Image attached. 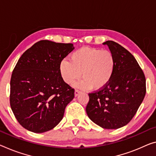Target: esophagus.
Masks as SVG:
<instances>
[{"mask_svg": "<svg viewBox=\"0 0 156 156\" xmlns=\"http://www.w3.org/2000/svg\"><path fill=\"white\" fill-rule=\"evenodd\" d=\"M80 91L79 90H75V97H76V96H78V95L80 94Z\"/></svg>", "mask_w": 156, "mask_h": 156, "instance_id": "obj_1", "label": "esophagus"}]
</instances>
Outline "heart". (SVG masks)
<instances>
[{"label":"heart","mask_w":156,"mask_h":156,"mask_svg":"<svg viewBox=\"0 0 156 156\" xmlns=\"http://www.w3.org/2000/svg\"><path fill=\"white\" fill-rule=\"evenodd\" d=\"M116 68V58L112 52L97 48L83 47L70 55V61L63 60L60 73L64 81L82 89H101L111 81Z\"/></svg>","instance_id":"b5f03b06"}]
</instances>
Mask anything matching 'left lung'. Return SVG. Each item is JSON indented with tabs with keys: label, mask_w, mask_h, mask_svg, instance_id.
Instances as JSON below:
<instances>
[{
	"label": "left lung",
	"mask_w": 156,
	"mask_h": 156,
	"mask_svg": "<svg viewBox=\"0 0 156 156\" xmlns=\"http://www.w3.org/2000/svg\"><path fill=\"white\" fill-rule=\"evenodd\" d=\"M109 47L116 58V68L110 82L102 89L89 93L86 111L91 121L102 128L118 129L135 116L146 94L144 74L133 55L111 40Z\"/></svg>",
	"instance_id": "obj_1"
}]
</instances>
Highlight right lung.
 I'll list each match as a JSON object with an SVG mask.
<instances>
[{"label":"right lung","mask_w":156,"mask_h":156,"mask_svg":"<svg viewBox=\"0 0 156 156\" xmlns=\"http://www.w3.org/2000/svg\"><path fill=\"white\" fill-rule=\"evenodd\" d=\"M75 49L73 44L41 40L23 53L10 80L11 109L26 130L42 133L55 128L75 90L60 73V64Z\"/></svg>","instance_id":"right-lung-1"}]
</instances>
